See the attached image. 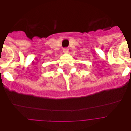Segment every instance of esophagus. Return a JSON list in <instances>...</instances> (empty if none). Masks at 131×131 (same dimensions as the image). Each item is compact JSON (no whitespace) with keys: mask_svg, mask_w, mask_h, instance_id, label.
I'll return each mask as SVG.
<instances>
[{"mask_svg":"<svg viewBox=\"0 0 131 131\" xmlns=\"http://www.w3.org/2000/svg\"><path fill=\"white\" fill-rule=\"evenodd\" d=\"M68 51H69L68 48H64L63 49V52H64V53H67Z\"/></svg>","mask_w":131,"mask_h":131,"instance_id":"obj_1","label":"esophagus"}]
</instances>
